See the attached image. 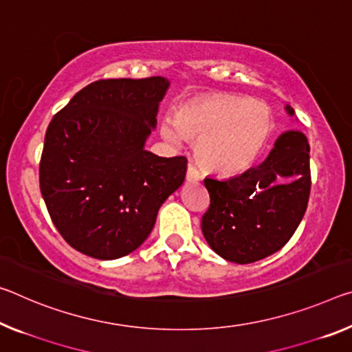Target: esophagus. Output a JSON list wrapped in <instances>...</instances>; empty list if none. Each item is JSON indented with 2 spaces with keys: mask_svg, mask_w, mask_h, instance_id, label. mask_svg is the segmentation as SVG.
Masks as SVG:
<instances>
[{
  "mask_svg": "<svg viewBox=\"0 0 352 352\" xmlns=\"http://www.w3.org/2000/svg\"><path fill=\"white\" fill-rule=\"evenodd\" d=\"M186 180H188V182H199V180H200V172L197 170L196 166H192V164L188 166Z\"/></svg>",
  "mask_w": 352,
  "mask_h": 352,
  "instance_id": "34e87169",
  "label": "esophagus"
}]
</instances>
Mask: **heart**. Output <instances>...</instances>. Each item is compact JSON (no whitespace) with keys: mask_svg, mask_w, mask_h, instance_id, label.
<instances>
[{"mask_svg":"<svg viewBox=\"0 0 352 352\" xmlns=\"http://www.w3.org/2000/svg\"><path fill=\"white\" fill-rule=\"evenodd\" d=\"M272 133L267 106L239 96L192 100L175 111L174 120L161 122V135L178 146L194 139L196 158L206 170L233 174L258 158Z\"/></svg>","mask_w":352,"mask_h":352,"instance_id":"1","label":"heart"}]
</instances>
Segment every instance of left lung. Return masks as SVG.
<instances>
[{"label": "left lung", "mask_w": 352, "mask_h": 352, "mask_svg": "<svg viewBox=\"0 0 352 352\" xmlns=\"http://www.w3.org/2000/svg\"><path fill=\"white\" fill-rule=\"evenodd\" d=\"M287 113L294 111L287 106ZM309 152L304 133L285 131L261 164L228 180L205 178L210 206L202 232L217 255L248 265L285 246L309 204Z\"/></svg>", "instance_id": "obj_1"}]
</instances>
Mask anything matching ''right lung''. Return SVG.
Returning <instances> with one entry per match:
<instances>
[{
  "label": "right lung",
  "mask_w": 352,
  "mask_h": 352,
  "mask_svg": "<svg viewBox=\"0 0 352 352\" xmlns=\"http://www.w3.org/2000/svg\"><path fill=\"white\" fill-rule=\"evenodd\" d=\"M167 87L163 76L100 80L50 122L41 192L54 227L81 254L114 260L136 250L185 182V156L144 148Z\"/></svg>",
  "instance_id": "obj_1"
}]
</instances>
